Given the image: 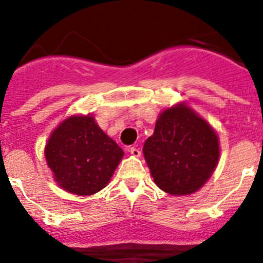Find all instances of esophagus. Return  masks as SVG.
Here are the masks:
<instances>
[{
  "label": "esophagus",
  "instance_id": "obj_1",
  "mask_svg": "<svg viewBox=\"0 0 263 263\" xmlns=\"http://www.w3.org/2000/svg\"><path fill=\"white\" fill-rule=\"evenodd\" d=\"M129 153H130V155H132V157H134V158L141 157V150H139V148H137V147H130Z\"/></svg>",
  "mask_w": 263,
  "mask_h": 263
}]
</instances>
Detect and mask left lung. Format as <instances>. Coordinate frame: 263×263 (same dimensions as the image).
Listing matches in <instances>:
<instances>
[{"mask_svg": "<svg viewBox=\"0 0 263 263\" xmlns=\"http://www.w3.org/2000/svg\"><path fill=\"white\" fill-rule=\"evenodd\" d=\"M143 157L162 191L185 196L199 191L212 176L220 143L210 122L179 103L159 113L154 133L143 145Z\"/></svg>", "mask_w": 263, "mask_h": 263, "instance_id": "8db88e82", "label": "left lung"}]
</instances>
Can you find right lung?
<instances>
[{"instance_id": "obj_1", "label": "right lung", "mask_w": 263, "mask_h": 263, "mask_svg": "<svg viewBox=\"0 0 263 263\" xmlns=\"http://www.w3.org/2000/svg\"><path fill=\"white\" fill-rule=\"evenodd\" d=\"M45 158L60 188L89 196L110 182L124 150L100 129L93 116L73 115L52 130Z\"/></svg>"}]
</instances>
